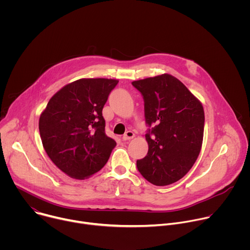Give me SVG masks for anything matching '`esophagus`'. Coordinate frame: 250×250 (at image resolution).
<instances>
[{
  "label": "esophagus",
  "instance_id": "obj_1",
  "mask_svg": "<svg viewBox=\"0 0 250 250\" xmlns=\"http://www.w3.org/2000/svg\"><path fill=\"white\" fill-rule=\"evenodd\" d=\"M133 137H134V133H133L132 131L128 130V131H126V132H125V134H124V136H123V140H124V141L130 140V139H131V138H133Z\"/></svg>",
  "mask_w": 250,
  "mask_h": 250
}]
</instances>
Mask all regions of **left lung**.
<instances>
[{
    "instance_id": "left-lung-1",
    "label": "left lung",
    "mask_w": 250,
    "mask_h": 250,
    "mask_svg": "<svg viewBox=\"0 0 250 250\" xmlns=\"http://www.w3.org/2000/svg\"><path fill=\"white\" fill-rule=\"evenodd\" d=\"M131 84L144 98L148 126V152L136 161L137 169L153 185L175 183L189 172L200 154L203 105L182 82L169 74Z\"/></svg>"
}]
</instances>
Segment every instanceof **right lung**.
Returning a JSON list of instances; mask_svg holds the SVG:
<instances>
[{
  "instance_id": "obj_1",
  "label": "right lung",
  "mask_w": 250,
  "mask_h": 250,
  "mask_svg": "<svg viewBox=\"0 0 250 250\" xmlns=\"http://www.w3.org/2000/svg\"><path fill=\"white\" fill-rule=\"evenodd\" d=\"M118 80L80 79L58 91L40 118L43 147L52 162L85 179L108 162L117 142L105 134L102 111Z\"/></svg>"
}]
</instances>
